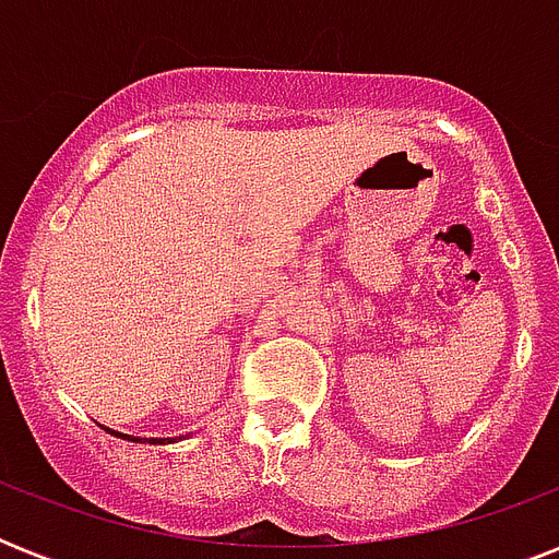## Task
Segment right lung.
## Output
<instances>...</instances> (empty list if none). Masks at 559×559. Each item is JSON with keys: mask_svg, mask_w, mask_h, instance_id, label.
Instances as JSON below:
<instances>
[{"mask_svg": "<svg viewBox=\"0 0 559 559\" xmlns=\"http://www.w3.org/2000/svg\"><path fill=\"white\" fill-rule=\"evenodd\" d=\"M107 432H112V429H107ZM112 435H118V438H124V441H147V443H165L168 441L170 443V438H133V435H121V432H112Z\"/></svg>", "mask_w": 559, "mask_h": 559, "instance_id": "right-lung-1", "label": "right lung"}]
</instances>
